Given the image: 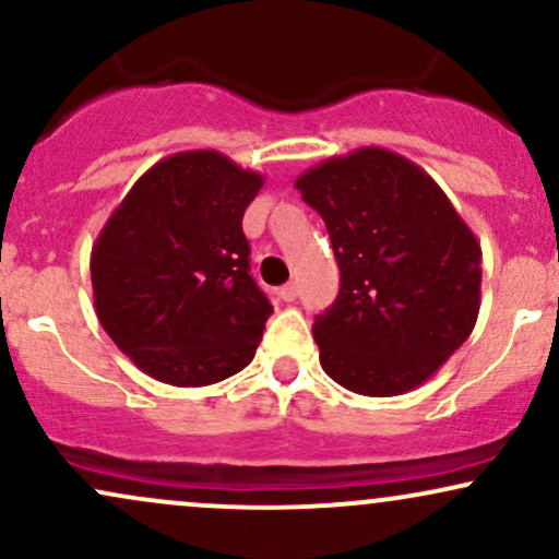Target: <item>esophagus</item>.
I'll use <instances>...</instances> for the list:
<instances>
[{
  "instance_id": "obj_1",
  "label": "esophagus",
  "mask_w": 559,
  "mask_h": 559,
  "mask_svg": "<svg viewBox=\"0 0 559 559\" xmlns=\"http://www.w3.org/2000/svg\"><path fill=\"white\" fill-rule=\"evenodd\" d=\"M297 294H299V286L297 284H286V286H281L278 297L284 299V301H294V299H297Z\"/></svg>"
}]
</instances>
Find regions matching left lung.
<instances>
[{
  "label": "left lung",
  "mask_w": 559,
  "mask_h": 559,
  "mask_svg": "<svg viewBox=\"0 0 559 559\" xmlns=\"http://www.w3.org/2000/svg\"><path fill=\"white\" fill-rule=\"evenodd\" d=\"M294 186L342 271L312 325L323 370L365 396L418 389L476 325L478 239L426 170L381 146L325 159Z\"/></svg>",
  "instance_id": "8db88e82"
}]
</instances>
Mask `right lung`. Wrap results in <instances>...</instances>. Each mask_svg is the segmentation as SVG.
<instances>
[{"instance_id":"right-lung-1","label":"right lung","mask_w":559,"mask_h":559,"mask_svg":"<svg viewBox=\"0 0 559 559\" xmlns=\"http://www.w3.org/2000/svg\"><path fill=\"white\" fill-rule=\"evenodd\" d=\"M265 178L213 150L159 159L92 249L102 329L170 386H210L252 362L271 301L249 275L241 230Z\"/></svg>"}]
</instances>
